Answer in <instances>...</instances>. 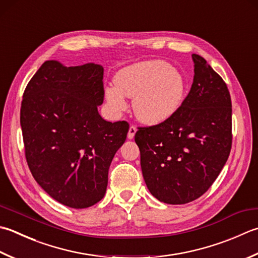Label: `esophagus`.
I'll return each mask as SVG.
<instances>
[{"label": "esophagus", "instance_id": "obj_1", "mask_svg": "<svg viewBox=\"0 0 258 258\" xmlns=\"http://www.w3.org/2000/svg\"><path fill=\"white\" fill-rule=\"evenodd\" d=\"M136 126L135 125H131L130 126V130H128V134H127V136H128V139H133L134 138V135H135V133H136Z\"/></svg>", "mask_w": 258, "mask_h": 258}]
</instances>
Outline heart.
<instances>
[{"instance_id": "obj_1", "label": "heart", "mask_w": 258, "mask_h": 258, "mask_svg": "<svg viewBox=\"0 0 258 258\" xmlns=\"http://www.w3.org/2000/svg\"><path fill=\"white\" fill-rule=\"evenodd\" d=\"M115 87L105 89L112 107L122 112L133 99L134 113L141 122L156 125L170 119L182 106L188 83L180 70L163 60H145L118 70Z\"/></svg>"}]
</instances>
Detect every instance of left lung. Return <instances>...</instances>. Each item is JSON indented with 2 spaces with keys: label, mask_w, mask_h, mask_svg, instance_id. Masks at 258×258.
<instances>
[{
  "label": "left lung",
  "mask_w": 258,
  "mask_h": 258,
  "mask_svg": "<svg viewBox=\"0 0 258 258\" xmlns=\"http://www.w3.org/2000/svg\"><path fill=\"white\" fill-rule=\"evenodd\" d=\"M192 59L194 83L180 109L135 134L146 186L170 205L203 196L224 168L233 142L227 85L203 57L194 53Z\"/></svg>",
  "instance_id": "1"
}]
</instances>
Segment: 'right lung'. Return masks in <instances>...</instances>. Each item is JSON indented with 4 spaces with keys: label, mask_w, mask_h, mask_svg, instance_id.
I'll use <instances>...</instances> for the list:
<instances>
[{
    "label": "right lung",
    "mask_w": 258,
    "mask_h": 258,
    "mask_svg": "<svg viewBox=\"0 0 258 258\" xmlns=\"http://www.w3.org/2000/svg\"><path fill=\"white\" fill-rule=\"evenodd\" d=\"M104 68L42 63L24 89L20 113L25 159L54 200L76 209L103 199L110 162L127 135L125 120L106 122Z\"/></svg>",
    "instance_id": "1"
}]
</instances>
